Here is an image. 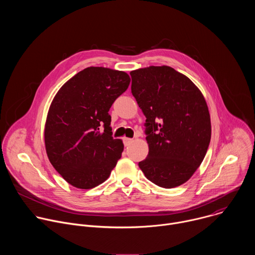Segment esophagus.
Segmentation results:
<instances>
[{
    "instance_id": "esophagus-1",
    "label": "esophagus",
    "mask_w": 255,
    "mask_h": 255,
    "mask_svg": "<svg viewBox=\"0 0 255 255\" xmlns=\"http://www.w3.org/2000/svg\"><path fill=\"white\" fill-rule=\"evenodd\" d=\"M132 141H133V139H131V138H127V137L123 138V142H124L125 146H129L130 143H132Z\"/></svg>"
}]
</instances>
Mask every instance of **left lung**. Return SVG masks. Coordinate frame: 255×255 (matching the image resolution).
Listing matches in <instances>:
<instances>
[{"mask_svg": "<svg viewBox=\"0 0 255 255\" xmlns=\"http://www.w3.org/2000/svg\"><path fill=\"white\" fill-rule=\"evenodd\" d=\"M131 92L142 110L149 146L138 163L150 181L171 189L183 185L202 163L211 140L207 103L195 84L172 67L130 72Z\"/></svg>", "mask_w": 255, "mask_h": 255, "instance_id": "1", "label": "left lung"}]
</instances>
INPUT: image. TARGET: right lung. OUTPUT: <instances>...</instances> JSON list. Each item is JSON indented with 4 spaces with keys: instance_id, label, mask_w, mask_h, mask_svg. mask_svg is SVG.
I'll return each mask as SVG.
<instances>
[{
    "instance_id": "right-lung-1",
    "label": "right lung",
    "mask_w": 255,
    "mask_h": 255,
    "mask_svg": "<svg viewBox=\"0 0 255 255\" xmlns=\"http://www.w3.org/2000/svg\"><path fill=\"white\" fill-rule=\"evenodd\" d=\"M130 84L124 71L87 67L67 81L49 108L45 147L49 161L68 184L93 189L121 158L122 140L112 137L109 110Z\"/></svg>"
}]
</instances>
